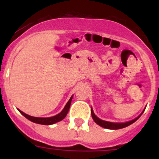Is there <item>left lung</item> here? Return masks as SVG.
<instances>
[{
  "mask_svg": "<svg viewBox=\"0 0 159 159\" xmlns=\"http://www.w3.org/2000/svg\"><path fill=\"white\" fill-rule=\"evenodd\" d=\"M144 111L142 112V114H141L139 116H138L136 118H134V119L131 120V121H127V122H125V123H115V122H110V121H103V120L98 118L95 115H94L92 108H91V116H92L93 120H94V122H95L96 124H98V125L102 126V127L105 128V129L116 130V129H123V128H125V127H127V126L130 125L132 124V123H134V121H136L139 118H140V116L142 115V113L144 112Z\"/></svg>",
  "mask_w": 159,
  "mask_h": 159,
  "instance_id": "8db88e82",
  "label": "left lung"
}]
</instances>
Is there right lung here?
Here are the masks:
<instances>
[{
    "instance_id": "right-lung-1",
    "label": "right lung",
    "mask_w": 159,
    "mask_h": 159,
    "mask_svg": "<svg viewBox=\"0 0 159 159\" xmlns=\"http://www.w3.org/2000/svg\"><path fill=\"white\" fill-rule=\"evenodd\" d=\"M72 98H73V95L70 97V98L69 99V101L68 102V103L66 104V105L65 106L64 109L61 111L59 114L56 115L55 116L53 117H50V118H38V117H33L30 116V115H27V114L24 113L23 111H21L20 110L18 111H20V114L24 115L26 118H28V120H30V121L32 122L37 123V124H40V125H53L54 123H57L58 121H61L63 120L64 118L66 117L67 114H68V111H69L70 106V103H71V100Z\"/></svg>"
}]
</instances>
